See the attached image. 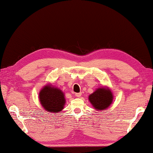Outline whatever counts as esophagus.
Returning a JSON list of instances; mask_svg holds the SVG:
<instances>
[{"label":"esophagus","mask_w":153,"mask_h":153,"mask_svg":"<svg viewBox=\"0 0 153 153\" xmlns=\"http://www.w3.org/2000/svg\"><path fill=\"white\" fill-rule=\"evenodd\" d=\"M76 96L77 97H80L82 96V93H76Z\"/></svg>","instance_id":"obj_1"}]
</instances>
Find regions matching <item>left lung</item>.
<instances>
[{
  "instance_id": "left-lung-1",
  "label": "left lung",
  "mask_w": 153,
  "mask_h": 153,
  "mask_svg": "<svg viewBox=\"0 0 153 153\" xmlns=\"http://www.w3.org/2000/svg\"><path fill=\"white\" fill-rule=\"evenodd\" d=\"M114 99L113 94L108 87H100L89 96V100L97 110L108 108Z\"/></svg>"
}]
</instances>
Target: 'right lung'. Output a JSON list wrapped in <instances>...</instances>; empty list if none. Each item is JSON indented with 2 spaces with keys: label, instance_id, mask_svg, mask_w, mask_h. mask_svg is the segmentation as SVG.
Instances as JSON below:
<instances>
[{
  "label": "right lung",
  "instance_id": "add662e5",
  "mask_svg": "<svg viewBox=\"0 0 153 153\" xmlns=\"http://www.w3.org/2000/svg\"><path fill=\"white\" fill-rule=\"evenodd\" d=\"M39 99L43 108L47 112L52 113L61 112L66 103L64 92L51 83L45 85L41 89Z\"/></svg>",
  "mask_w": 153,
  "mask_h": 153
}]
</instances>
